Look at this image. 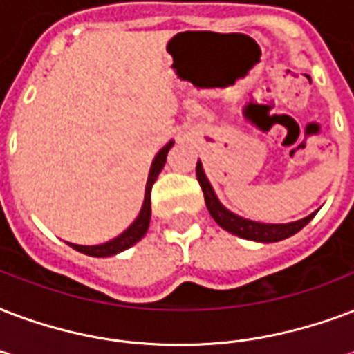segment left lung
<instances>
[{"label": "left lung", "instance_id": "left-lung-1", "mask_svg": "<svg viewBox=\"0 0 354 354\" xmlns=\"http://www.w3.org/2000/svg\"><path fill=\"white\" fill-rule=\"evenodd\" d=\"M196 178H198V183H201L202 191H204V201H206L207 212L213 217V221L221 228H225L226 232H230V234L237 237H243V239H250V241L258 243L282 241L286 237H291L301 228H304L310 221L314 219L315 213L319 212L317 209V212L310 213L308 217H304V219L293 221V223H282V225H271V223H258V221L245 219V217L236 215V213L230 212L228 207L221 204L219 196L215 195V191H213L212 183L207 180L201 161L196 163Z\"/></svg>", "mask_w": 354, "mask_h": 354}]
</instances>
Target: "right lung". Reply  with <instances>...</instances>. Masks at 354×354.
Returning a JSON list of instances; mask_svg holds the SVG:
<instances>
[{
  "label": "right lung",
  "instance_id": "obj_1",
  "mask_svg": "<svg viewBox=\"0 0 354 354\" xmlns=\"http://www.w3.org/2000/svg\"><path fill=\"white\" fill-rule=\"evenodd\" d=\"M174 141H169L165 147L161 148L156 158H153L152 165H150V172H148V180H147V187H145V201H142L141 212L139 215L135 217V221L131 225L122 232L118 234L117 237H113L109 241L100 243V245H75V243H68L72 249H75L77 252H83L87 256H94V258H107V256H115L122 250L133 247L135 243L141 241L145 234L148 230V225H150V215H152V206H150V191H152L153 182L158 180L159 172L161 169L165 167L167 161V153L172 148Z\"/></svg>",
  "mask_w": 354,
  "mask_h": 354
}]
</instances>
